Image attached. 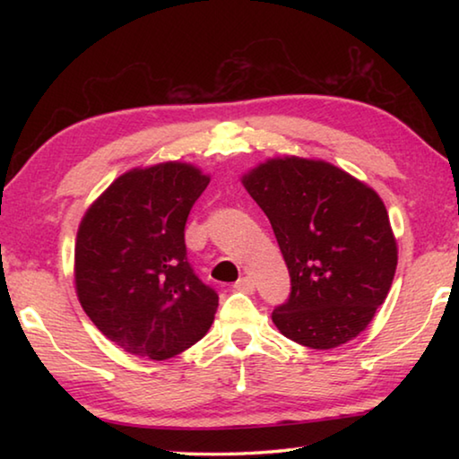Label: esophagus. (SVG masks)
Instances as JSON below:
<instances>
[{
  "mask_svg": "<svg viewBox=\"0 0 459 459\" xmlns=\"http://www.w3.org/2000/svg\"><path fill=\"white\" fill-rule=\"evenodd\" d=\"M235 290L237 291H245V293H253L255 291V283L251 277H240L238 281L235 283Z\"/></svg>",
  "mask_w": 459,
  "mask_h": 459,
  "instance_id": "34e87169",
  "label": "esophagus"
}]
</instances>
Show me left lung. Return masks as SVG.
Segmentation results:
<instances>
[{
  "label": "left lung",
  "mask_w": 459,
  "mask_h": 459,
  "mask_svg": "<svg viewBox=\"0 0 459 459\" xmlns=\"http://www.w3.org/2000/svg\"><path fill=\"white\" fill-rule=\"evenodd\" d=\"M243 186L267 214L290 269V299L271 314L277 330L314 351L367 330L397 269L378 194L328 161L295 155L253 168Z\"/></svg>",
  "instance_id": "obj_1"
}]
</instances>
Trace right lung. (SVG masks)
<instances>
[{
	"label": "right lung",
	"instance_id": "add662e5",
	"mask_svg": "<svg viewBox=\"0 0 459 459\" xmlns=\"http://www.w3.org/2000/svg\"><path fill=\"white\" fill-rule=\"evenodd\" d=\"M208 182L182 161L135 168L82 216L76 295L91 322L129 354L172 359L214 322L219 295L194 273L184 243L186 221Z\"/></svg>",
	"mask_w": 459,
	"mask_h": 459
}]
</instances>
